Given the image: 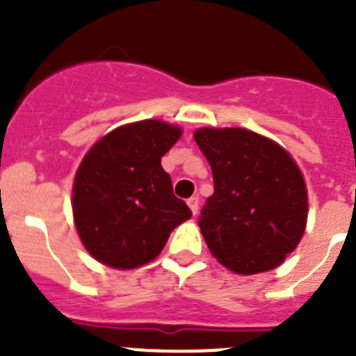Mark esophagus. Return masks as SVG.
<instances>
[{"mask_svg": "<svg viewBox=\"0 0 356 356\" xmlns=\"http://www.w3.org/2000/svg\"><path fill=\"white\" fill-rule=\"evenodd\" d=\"M187 205H188V209H191V212H193L194 216H196L197 209H200V197H197V196L188 197V200H187Z\"/></svg>", "mask_w": 356, "mask_h": 356, "instance_id": "1", "label": "esophagus"}]
</instances>
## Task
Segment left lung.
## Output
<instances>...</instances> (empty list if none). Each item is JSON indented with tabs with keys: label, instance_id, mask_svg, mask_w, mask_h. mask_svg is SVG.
<instances>
[{
	"label": "left lung",
	"instance_id": "1",
	"mask_svg": "<svg viewBox=\"0 0 356 356\" xmlns=\"http://www.w3.org/2000/svg\"><path fill=\"white\" fill-rule=\"evenodd\" d=\"M194 139L213 176L197 221L209 250L237 275L278 267L307 226L300 168L275 140L244 128H200Z\"/></svg>",
	"mask_w": 356,
	"mask_h": 356
}]
</instances>
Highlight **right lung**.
<instances>
[{
  "mask_svg": "<svg viewBox=\"0 0 356 356\" xmlns=\"http://www.w3.org/2000/svg\"><path fill=\"white\" fill-rule=\"evenodd\" d=\"M181 128L146 119L97 140L72 185V213L85 250L97 262L135 269L159 257L172 229L193 212L172 194L162 156Z\"/></svg>",
  "mask_w": 356,
  "mask_h": 356,
  "instance_id": "1",
  "label": "right lung"
}]
</instances>
